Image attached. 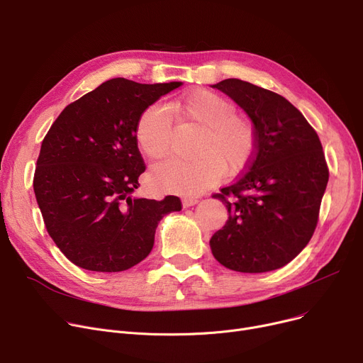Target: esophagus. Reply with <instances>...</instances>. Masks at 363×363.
I'll use <instances>...</instances> for the list:
<instances>
[{"label": "esophagus", "mask_w": 363, "mask_h": 363, "mask_svg": "<svg viewBox=\"0 0 363 363\" xmlns=\"http://www.w3.org/2000/svg\"><path fill=\"white\" fill-rule=\"evenodd\" d=\"M199 203V199L197 197H184L182 199V206L184 207H189V206H194Z\"/></svg>", "instance_id": "esophagus-1"}]
</instances>
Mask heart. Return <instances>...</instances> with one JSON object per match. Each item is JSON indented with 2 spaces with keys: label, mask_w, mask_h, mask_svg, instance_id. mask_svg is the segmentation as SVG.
Returning a JSON list of instances; mask_svg holds the SVG:
<instances>
[{
  "label": "heart",
  "mask_w": 363,
  "mask_h": 363,
  "mask_svg": "<svg viewBox=\"0 0 363 363\" xmlns=\"http://www.w3.org/2000/svg\"><path fill=\"white\" fill-rule=\"evenodd\" d=\"M172 114L179 125L201 128L194 144V159H169L151 170V182L166 193L196 196L218 182L225 170L237 174L255 156L256 129L235 106L220 95L199 89L170 103L148 106L137 123V141L144 155L152 160L164 157L174 143Z\"/></svg>",
  "instance_id": "heart-1"
}]
</instances>
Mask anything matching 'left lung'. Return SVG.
<instances>
[{"label":"left lung","mask_w":363,"mask_h":363,"mask_svg":"<svg viewBox=\"0 0 363 363\" xmlns=\"http://www.w3.org/2000/svg\"><path fill=\"white\" fill-rule=\"evenodd\" d=\"M211 86L231 97L256 129L247 172L213 196L230 216L211 238L212 253L237 272L279 269L308 245L318 223L330 177L319 137L279 94L241 79Z\"/></svg>","instance_id":"obj_1"}]
</instances>
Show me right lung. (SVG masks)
Masks as SVG:
<instances>
[{
  "instance_id": "right-lung-1",
  "label": "right lung",
  "mask_w": 363,
  "mask_h": 363,
  "mask_svg": "<svg viewBox=\"0 0 363 363\" xmlns=\"http://www.w3.org/2000/svg\"><path fill=\"white\" fill-rule=\"evenodd\" d=\"M182 82L106 81L69 104L51 125L33 191L62 253L92 272H121L144 260L160 219L181 200L133 197L145 170L137 143L141 113Z\"/></svg>"
}]
</instances>
